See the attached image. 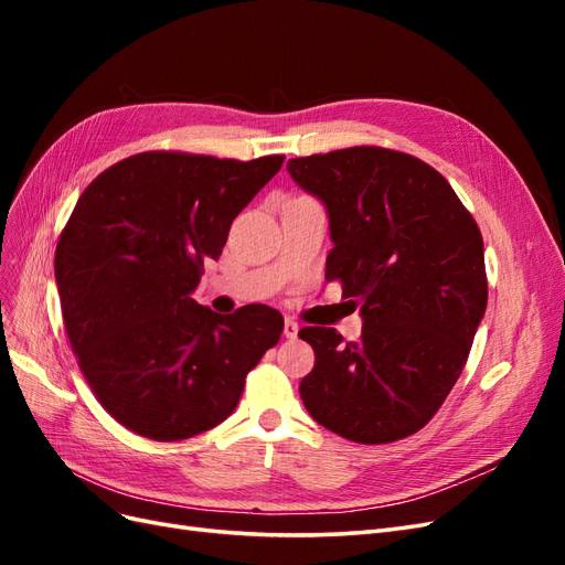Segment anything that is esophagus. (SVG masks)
I'll use <instances>...</instances> for the list:
<instances>
[{
  "mask_svg": "<svg viewBox=\"0 0 565 565\" xmlns=\"http://www.w3.org/2000/svg\"><path fill=\"white\" fill-rule=\"evenodd\" d=\"M285 337L287 339H297V334H299V324L295 322V320H285Z\"/></svg>",
  "mask_w": 565,
  "mask_h": 565,
  "instance_id": "1",
  "label": "esophagus"
}]
</instances>
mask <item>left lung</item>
<instances>
[{
    "label": "left lung",
    "instance_id": "obj_1",
    "mask_svg": "<svg viewBox=\"0 0 565 565\" xmlns=\"http://www.w3.org/2000/svg\"><path fill=\"white\" fill-rule=\"evenodd\" d=\"M330 214L324 280L361 306L363 334L303 328L316 365L299 384L337 436L382 446L417 434L448 398L488 303L481 228L446 177L415 156L353 146L287 162Z\"/></svg>",
    "mask_w": 565,
    "mask_h": 565
}]
</instances>
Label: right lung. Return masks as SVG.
<instances>
[{"mask_svg": "<svg viewBox=\"0 0 565 565\" xmlns=\"http://www.w3.org/2000/svg\"><path fill=\"white\" fill-rule=\"evenodd\" d=\"M282 162L146 150L84 188L56 245L63 324L96 401L125 429L162 443L214 429L278 344L280 311L218 316L193 292Z\"/></svg>", "mask_w": 565, "mask_h": 565, "instance_id": "1", "label": "right lung"}]
</instances>
